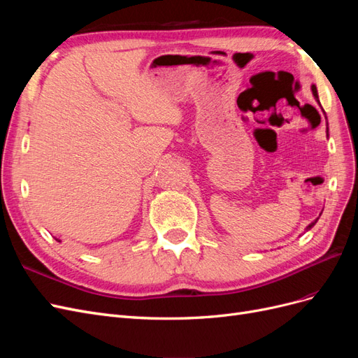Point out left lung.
<instances>
[{"mask_svg":"<svg viewBox=\"0 0 358 358\" xmlns=\"http://www.w3.org/2000/svg\"><path fill=\"white\" fill-rule=\"evenodd\" d=\"M312 94H313V96H315V100H317V101L320 103V100H318V92H317V86H315V85H312ZM317 221H318V218L315 220V222H317ZM315 222H312V224H309V225H308V229H306V230H310V229H312V227H313V225H315Z\"/></svg>","mask_w":358,"mask_h":358,"instance_id":"1","label":"left lung"}]
</instances>
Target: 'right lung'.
Instances as JSON below:
<instances>
[{
  "instance_id": "1",
  "label": "right lung",
  "mask_w": 358,
  "mask_h": 358,
  "mask_svg": "<svg viewBox=\"0 0 358 358\" xmlns=\"http://www.w3.org/2000/svg\"><path fill=\"white\" fill-rule=\"evenodd\" d=\"M58 242H59V241H58Z\"/></svg>"
}]
</instances>
